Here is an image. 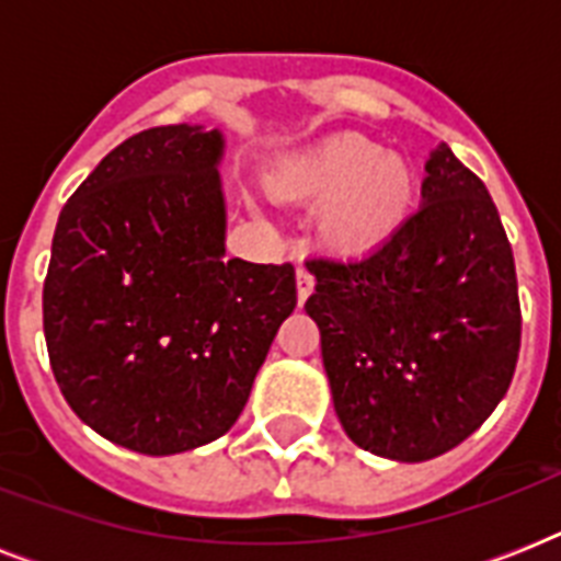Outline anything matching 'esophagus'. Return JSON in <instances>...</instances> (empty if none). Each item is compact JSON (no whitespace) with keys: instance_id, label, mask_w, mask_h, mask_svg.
Returning <instances> with one entry per match:
<instances>
[{"instance_id":"esophagus-1","label":"esophagus","mask_w":561,"mask_h":561,"mask_svg":"<svg viewBox=\"0 0 561 561\" xmlns=\"http://www.w3.org/2000/svg\"><path fill=\"white\" fill-rule=\"evenodd\" d=\"M311 290H314V273L306 271V267H297V299L299 306L311 297Z\"/></svg>"}]
</instances>
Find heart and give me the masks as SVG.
I'll list each match as a JSON object with an SVG mask.
<instances>
[{
	"instance_id": "1",
	"label": "heart",
	"mask_w": 561,
	"mask_h": 561,
	"mask_svg": "<svg viewBox=\"0 0 561 561\" xmlns=\"http://www.w3.org/2000/svg\"><path fill=\"white\" fill-rule=\"evenodd\" d=\"M279 188L290 197L323 201L317 229L343 255H369L390 244L416 203V178L408 162L358 134L332 136L290 160Z\"/></svg>"
}]
</instances>
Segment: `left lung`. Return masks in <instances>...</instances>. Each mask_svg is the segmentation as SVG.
Masks as SVG:
<instances>
[{
    "label": "left lung",
    "mask_w": 561,
    "mask_h": 561,
    "mask_svg": "<svg viewBox=\"0 0 561 561\" xmlns=\"http://www.w3.org/2000/svg\"><path fill=\"white\" fill-rule=\"evenodd\" d=\"M422 206L360 259L314 255L306 311L343 431L401 462L471 436L513 381L522 306L510 238L478 174L448 145L425 165Z\"/></svg>",
    "instance_id": "obj_1"
}]
</instances>
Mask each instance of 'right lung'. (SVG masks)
Here are the masks:
<instances>
[{
  "label": "right lung",
  "mask_w": 561,
  "mask_h": 561,
  "mask_svg": "<svg viewBox=\"0 0 561 561\" xmlns=\"http://www.w3.org/2000/svg\"><path fill=\"white\" fill-rule=\"evenodd\" d=\"M218 130L151 127L66 201L43 285L55 381L87 425L165 457L241 416L282 320L294 264L227 259Z\"/></svg>",
  "instance_id": "add662e5"
}]
</instances>
